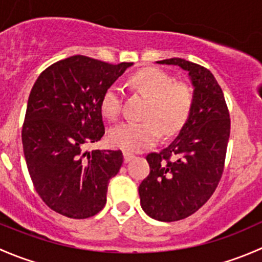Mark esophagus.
<instances>
[{
    "label": "esophagus",
    "mask_w": 262,
    "mask_h": 262,
    "mask_svg": "<svg viewBox=\"0 0 262 262\" xmlns=\"http://www.w3.org/2000/svg\"><path fill=\"white\" fill-rule=\"evenodd\" d=\"M124 162H130L134 158V155L133 153H129V152H124Z\"/></svg>",
    "instance_id": "obj_1"
}]
</instances>
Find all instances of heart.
Wrapping results in <instances>:
<instances>
[{
    "instance_id": "1",
    "label": "heart",
    "mask_w": 262,
    "mask_h": 262,
    "mask_svg": "<svg viewBox=\"0 0 262 262\" xmlns=\"http://www.w3.org/2000/svg\"><path fill=\"white\" fill-rule=\"evenodd\" d=\"M134 92L147 97L143 121H125L109 133L113 146L128 152H139L155 146L161 136L172 137L187 123L195 104V90L186 81H175L171 73L158 67H147L129 78ZM123 105L121 89L112 84L100 101L105 118L116 120Z\"/></svg>"
}]
</instances>
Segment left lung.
<instances>
[{
  "instance_id": "left-lung-1",
  "label": "left lung",
  "mask_w": 262,
  "mask_h": 262,
  "mask_svg": "<svg viewBox=\"0 0 262 262\" xmlns=\"http://www.w3.org/2000/svg\"><path fill=\"white\" fill-rule=\"evenodd\" d=\"M189 72L195 104L179 136L147 155L149 175L139 185L143 210L150 218L175 222L194 214L215 191L226 162L231 118L223 91L208 68L181 58L158 60Z\"/></svg>"
}]
</instances>
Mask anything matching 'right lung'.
Masks as SVG:
<instances>
[{"label":"right lung","instance_id":"obj_1","mask_svg":"<svg viewBox=\"0 0 262 262\" xmlns=\"http://www.w3.org/2000/svg\"><path fill=\"white\" fill-rule=\"evenodd\" d=\"M132 64L73 55L49 66L34 83L21 130L24 156L36 192L54 212L84 219L106 204L123 153L86 147L105 134L102 94Z\"/></svg>","mask_w":262,"mask_h":262}]
</instances>
